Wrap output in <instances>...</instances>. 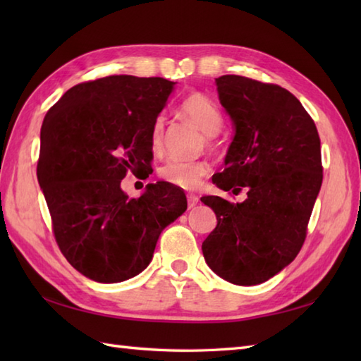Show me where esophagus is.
<instances>
[{
	"label": "esophagus",
	"instance_id": "obj_1",
	"mask_svg": "<svg viewBox=\"0 0 361 361\" xmlns=\"http://www.w3.org/2000/svg\"><path fill=\"white\" fill-rule=\"evenodd\" d=\"M197 203H198V197L197 195H188V206L189 208H194V206H197Z\"/></svg>",
	"mask_w": 361,
	"mask_h": 361
}]
</instances>
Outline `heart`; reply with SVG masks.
<instances>
[{
  "label": "heart",
  "mask_w": 361,
  "mask_h": 361,
  "mask_svg": "<svg viewBox=\"0 0 361 361\" xmlns=\"http://www.w3.org/2000/svg\"><path fill=\"white\" fill-rule=\"evenodd\" d=\"M181 111L195 122L198 128L204 135L214 136L220 132L224 126V116L219 106L204 94L194 93L183 99ZM164 135V118L158 116L153 122L150 132V142L153 150H159L163 145ZM209 167L203 161H189L181 158H171L159 167V176L169 185H173L181 189H194L200 185L202 180L208 173Z\"/></svg>",
  "instance_id": "obj_1"
}]
</instances>
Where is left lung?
I'll list each match as a JSON object with an SVG mask.
<instances>
[{"mask_svg": "<svg viewBox=\"0 0 361 361\" xmlns=\"http://www.w3.org/2000/svg\"><path fill=\"white\" fill-rule=\"evenodd\" d=\"M216 85L234 136L212 183L234 195L245 188L248 197L242 203L202 198L217 217L202 250L220 278L257 286L302 247L323 183L321 142L315 122L286 88L242 75H221Z\"/></svg>", "mask_w": 361, "mask_h": 361, "instance_id": "obj_1", "label": "left lung"}]
</instances>
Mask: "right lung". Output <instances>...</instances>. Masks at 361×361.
<instances>
[{"label": "right lung", "instance_id": "right-lung-1", "mask_svg": "<svg viewBox=\"0 0 361 361\" xmlns=\"http://www.w3.org/2000/svg\"><path fill=\"white\" fill-rule=\"evenodd\" d=\"M176 82L109 75L70 88L46 113L37 178L68 262L114 283L147 268L163 229L188 208L180 189L158 181L128 198V171L152 172L150 132Z\"/></svg>", "mask_w": 361, "mask_h": 361}]
</instances>
